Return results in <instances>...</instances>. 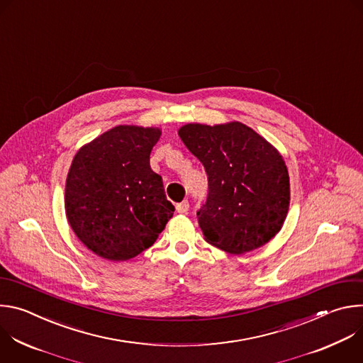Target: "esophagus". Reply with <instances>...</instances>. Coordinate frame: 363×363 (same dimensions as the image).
<instances>
[{
	"label": "esophagus",
	"instance_id": "esophagus-1",
	"mask_svg": "<svg viewBox=\"0 0 363 363\" xmlns=\"http://www.w3.org/2000/svg\"><path fill=\"white\" fill-rule=\"evenodd\" d=\"M189 210V202L188 201H182L179 203H177V211L179 214H186Z\"/></svg>",
	"mask_w": 363,
	"mask_h": 363
}]
</instances>
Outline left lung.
I'll return each mask as SVG.
<instances>
[{"label": "left lung", "instance_id": "left-lung-1", "mask_svg": "<svg viewBox=\"0 0 363 363\" xmlns=\"http://www.w3.org/2000/svg\"><path fill=\"white\" fill-rule=\"evenodd\" d=\"M208 175V198L196 213L203 238L241 255L281 230L290 205V179L281 153L241 122L186 123L178 130Z\"/></svg>", "mask_w": 363, "mask_h": 363}]
</instances>
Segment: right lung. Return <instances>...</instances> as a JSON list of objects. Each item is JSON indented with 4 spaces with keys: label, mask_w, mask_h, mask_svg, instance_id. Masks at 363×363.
Masks as SVG:
<instances>
[{
    "label": "right lung",
    "mask_w": 363,
    "mask_h": 363,
    "mask_svg": "<svg viewBox=\"0 0 363 363\" xmlns=\"http://www.w3.org/2000/svg\"><path fill=\"white\" fill-rule=\"evenodd\" d=\"M160 128L119 125L83 145L65 192L67 221L96 255L126 262L149 248L174 216L162 178L149 165Z\"/></svg>",
    "instance_id": "add662e5"
}]
</instances>
